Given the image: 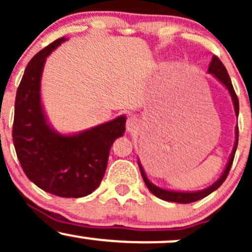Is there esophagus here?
Instances as JSON below:
<instances>
[{"instance_id":"esophagus-1","label":"esophagus","mask_w":252,"mask_h":252,"mask_svg":"<svg viewBox=\"0 0 252 252\" xmlns=\"http://www.w3.org/2000/svg\"><path fill=\"white\" fill-rule=\"evenodd\" d=\"M138 128H140V121L137 118L131 116L126 120V130L129 132L136 131V130H138Z\"/></svg>"}]
</instances>
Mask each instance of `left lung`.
<instances>
[{
  "label": "left lung",
  "instance_id": "obj_1",
  "mask_svg": "<svg viewBox=\"0 0 252 252\" xmlns=\"http://www.w3.org/2000/svg\"><path fill=\"white\" fill-rule=\"evenodd\" d=\"M207 72L212 74V76L215 77L216 79L221 84V85H224L225 88H226L228 94H230V96H231V99H232L233 108H235V114H236V116L238 117V114H239L238 98H237L235 90H233L232 83H231L230 77H228L226 68H225V66L222 65V63L216 56L212 57V60H211L209 70H207ZM237 146H238V126H236V129H235V144H233L232 153H231L230 158H228L226 167H225L224 170H222L221 175L219 176L218 180H217L216 182H213V184L211 185V186L207 187V189H204L200 190H194V192L167 189H161V187L156 186V185L153 184V182L150 181L148 178H147L146 172H144V169H143L142 164H141V162H140V160H137V162H138V167H140L141 174H142V178L144 180V184L147 185L148 189L155 196H158V198L162 199V200H166V201L180 202V204H189V202H194V201L200 200V199L211 194V193L215 192L216 189H218L219 187L221 186V184L225 181V179H226L228 172H230L231 166H232L233 158H235V154H236V150H237Z\"/></svg>",
  "mask_w": 252,
  "mask_h": 252
}]
</instances>
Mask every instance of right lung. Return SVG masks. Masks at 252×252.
<instances>
[{"mask_svg": "<svg viewBox=\"0 0 252 252\" xmlns=\"http://www.w3.org/2000/svg\"><path fill=\"white\" fill-rule=\"evenodd\" d=\"M67 39L60 37L33 57L16 92L13 142L27 178L63 198H82L99 186L112 143L126 131V116L73 134L57 131L41 102L47 57Z\"/></svg>", "mask_w": 252, "mask_h": 252, "instance_id": "obj_1", "label": "right lung"}]
</instances>
